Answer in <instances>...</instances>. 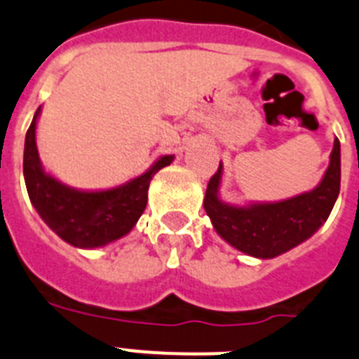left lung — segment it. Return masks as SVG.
<instances>
[{
    "mask_svg": "<svg viewBox=\"0 0 359 359\" xmlns=\"http://www.w3.org/2000/svg\"><path fill=\"white\" fill-rule=\"evenodd\" d=\"M222 166L208 182L204 210L215 229L236 249L258 258H273L309 238L329 218L339 193V141L336 139L325 177L316 189L274 204L235 208L218 201Z\"/></svg>",
    "mask_w": 359,
    "mask_h": 359,
    "instance_id": "8db88e82",
    "label": "left lung"
}]
</instances>
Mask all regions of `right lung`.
<instances>
[{"label":"right lung","instance_id":"1","mask_svg":"<svg viewBox=\"0 0 359 359\" xmlns=\"http://www.w3.org/2000/svg\"><path fill=\"white\" fill-rule=\"evenodd\" d=\"M37 108L27 130L23 154V175L30 202L65 242L76 248L93 249L110 244L126 235L148 204V186L161 168L173 161V155L158 158L151 170L132 182L108 191H76L43 171L36 148Z\"/></svg>","mask_w":359,"mask_h":359}]
</instances>
